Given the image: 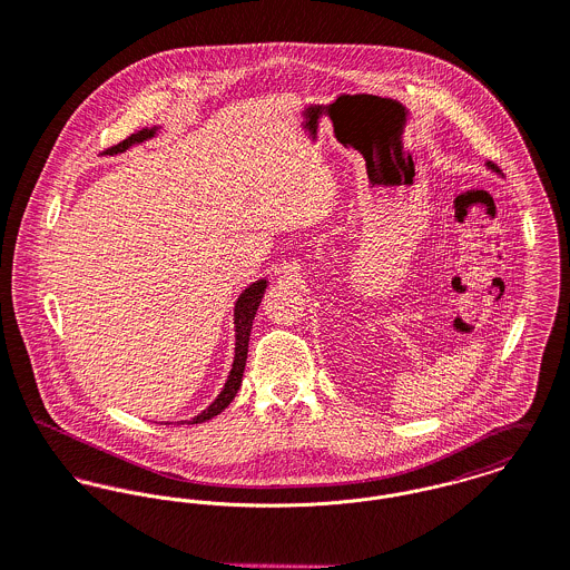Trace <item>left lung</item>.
I'll return each instance as SVG.
<instances>
[{
	"instance_id": "left-lung-1",
	"label": "left lung",
	"mask_w": 570,
	"mask_h": 570,
	"mask_svg": "<svg viewBox=\"0 0 570 570\" xmlns=\"http://www.w3.org/2000/svg\"><path fill=\"white\" fill-rule=\"evenodd\" d=\"M490 168H492V170H499V168H497V166H494V164H492V161H490Z\"/></svg>"
}]
</instances>
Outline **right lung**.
I'll return each instance as SVG.
<instances>
[{"label": "right lung", "instance_id": "add662e5", "mask_svg": "<svg viewBox=\"0 0 570 570\" xmlns=\"http://www.w3.org/2000/svg\"><path fill=\"white\" fill-rule=\"evenodd\" d=\"M155 135V128H141V130H135L132 135H128L125 141L111 146L109 150L111 153H122L127 150L130 144H137V141H144L148 137ZM264 288H266V279L262 282H255L252 284L243 295L240 299L236 302V361H234V367H232V374L227 379V384L223 389V393L214 400V404L203 411L200 415H196L190 422L186 424H203L207 420H212L214 415L223 413L232 400L236 397L238 389H240V382H243V372H245V365H247V350H249V336H252V325H254V316L257 313V306L262 302V295H264Z\"/></svg>", "mask_w": 570, "mask_h": 570}]
</instances>
